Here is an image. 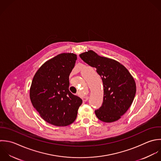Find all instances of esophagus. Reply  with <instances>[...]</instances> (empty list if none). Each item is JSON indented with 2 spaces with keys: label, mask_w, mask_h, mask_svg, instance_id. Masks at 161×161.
Here are the masks:
<instances>
[{
  "label": "esophagus",
  "mask_w": 161,
  "mask_h": 161,
  "mask_svg": "<svg viewBox=\"0 0 161 161\" xmlns=\"http://www.w3.org/2000/svg\"><path fill=\"white\" fill-rule=\"evenodd\" d=\"M82 100H83V102H86V101H88V97H87V96L83 97L82 98Z\"/></svg>",
  "instance_id": "esophagus-1"
}]
</instances>
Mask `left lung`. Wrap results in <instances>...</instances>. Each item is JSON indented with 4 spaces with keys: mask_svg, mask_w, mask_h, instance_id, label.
Here are the masks:
<instances>
[{
    "mask_svg": "<svg viewBox=\"0 0 161 161\" xmlns=\"http://www.w3.org/2000/svg\"><path fill=\"white\" fill-rule=\"evenodd\" d=\"M81 59L97 69L103 84V102L95 110L102 122H114L121 118L132 105L136 84L128 69L116 60L100 56L92 50L80 54Z\"/></svg>",
    "mask_w": 161,
    "mask_h": 161,
    "instance_id": "obj_1",
    "label": "left lung"
}]
</instances>
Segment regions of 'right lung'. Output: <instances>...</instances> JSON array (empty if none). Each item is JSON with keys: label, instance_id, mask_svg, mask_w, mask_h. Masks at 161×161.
<instances>
[{"label": "right lung", "instance_id": "right-lung-1", "mask_svg": "<svg viewBox=\"0 0 161 161\" xmlns=\"http://www.w3.org/2000/svg\"><path fill=\"white\" fill-rule=\"evenodd\" d=\"M77 56L61 53L46 61L34 75L29 96L34 108L47 123L64 127L76 119L82 100L69 90V76Z\"/></svg>", "mask_w": 161, "mask_h": 161}]
</instances>
